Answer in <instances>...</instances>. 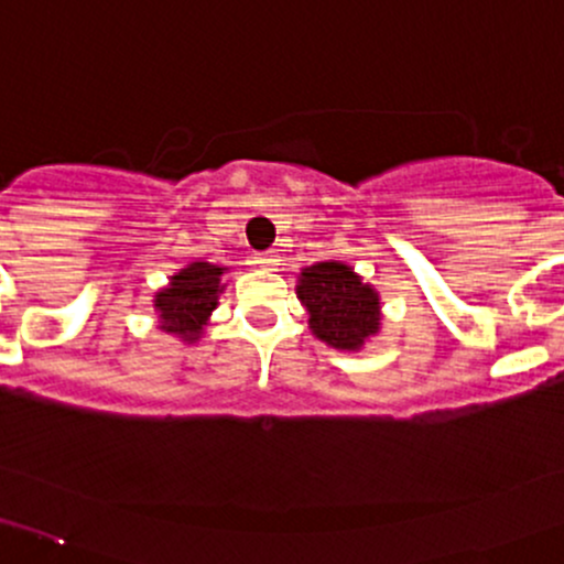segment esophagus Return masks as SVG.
I'll use <instances>...</instances> for the list:
<instances>
[{
  "label": "esophagus",
  "mask_w": 564,
  "mask_h": 564,
  "mask_svg": "<svg viewBox=\"0 0 564 564\" xmlns=\"http://www.w3.org/2000/svg\"><path fill=\"white\" fill-rule=\"evenodd\" d=\"M257 264H262L264 270H272V267L278 264V253H275V251H264V253H257Z\"/></svg>",
  "instance_id": "obj_1"
}]
</instances>
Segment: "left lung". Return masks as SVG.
I'll return each instance as SVG.
<instances>
[{"label":"left lung","mask_w":564,"mask_h":564,"mask_svg":"<svg viewBox=\"0 0 564 564\" xmlns=\"http://www.w3.org/2000/svg\"><path fill=\"white\" fill-rule=\"evenodd\" d=\"M297 297L311 332L337 351H359L381 329V300L343 262H318L300 272Z\"/></svg>","instance_id":"left-lung-1"}]
</instances>
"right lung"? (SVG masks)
I'll list each match as a JSON object with an SVG mask.
<instances>
[{"label":"right lung","mask_w":564,"mask_h":564,"mask_svg":"<svg viewBox=\"0 0 564 564\" xmlns=\"http://www.w3.org/2000/svg\"><path fill=\"white\" fill-rule=\"evenodd\" d=\"M227 267L210 262H192L170 278L164 289L153 297L159 313V329L181 340L194 343L203 335L207 318L216 311L218 294L224 292L221 275Z\"/></svg>","instance_id":"right-lung-1"}]
</instances>
